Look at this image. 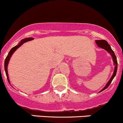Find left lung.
<instances>
[{
  "label": "left lung",
  "instance_id": "1",
  "mask_svg": "<svg viewBox=\"0 0 123 123\" xmlns=\"http://www.w3.org/2000/svg\"><path fill=\"white\" fill-rule=\"evenodd\" d=\"M96 44L98 45V47H100V48H103V49H105L106 51H108V53L110 54V55H111L112 57L113 62H114V66H115L114 73H113L111 78L110 80H109V81L108 82V83L106 84V85L105 86V87L101 91H100V92H99V93H100V92H102V91L104 90H105L106 88H107L108 87H109V86L110 85V84L111 83L112 81L113 80L115 76V75H116V74H117V71L118 63H117V60L116 55H115V53H114V51L111 49L110 45H109V44L108 43V42H107V41H106L105 40H98V41H96Z\"/></svg>",
  "mask_w": 123,
  "mask_h": 123
}]
</instances>
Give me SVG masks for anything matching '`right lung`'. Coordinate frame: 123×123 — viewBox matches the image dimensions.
<instances>
[{
    "label": "right lung",
    "instance_id": "1",
    "mask_svg": "<svg viewBox=\"0 0 123 123\" xmlns=\"http://www.w3.org/2000/svg\"><path fill=\"white\" fill-rule=\"evenodd\" d=\"M33 37H28V38H25V39H24L21 40L20 43H19L17 45H16V46H15L14 47H13V48L11 49L10 51L9 52V53H8V55H7L6 58L5 60V70L6 75V76H7V79H8V81L9 82V77H8V69H7V68H8V63H9V60H10V58L11 57L13 53L15 51V50H16L17 49H18L19 47H20L23 44V43H24L25 42H28V41H31V40H33Z\"/></svg>",
    "mask_w": 123,
    "mask_h": 123
}]
</instances>
